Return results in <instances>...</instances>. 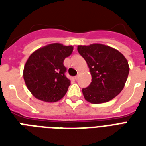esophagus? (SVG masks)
Masks as SVG:
<instances>
[{
  "label": "esophagus",
  "mask_w": 146,
  "mask_h": 146,
  "mask_svg": "<svg viewBox=\"0 0 146 146\" xmlns=\"http://www.w3.org/2000/svg\"><path fill=\"white\" fill-rule=\"evenodd\" d=\"M78 78H79V76H78V75L75 76V80H78Z\"/></svg>",
  "instance_id": "esophagus-1"
}]
</instances>
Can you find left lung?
Segmentation results:
<instances>
[{
	"instance_id": "obj_1",
	"label": "left lung",
	"mask_w": 146,
	"mask_h": 146,
	"mask_svg": "<svg viewBox=\"0 0 146 146\" xmlns=\"http://www.w3.org/2000/svg\"><path fill=\"white\" fill-rule=\"evenodd\" d=\"M77 51L85 59L92 75L90 85L82 89L85 100L98 104L119 95L124 88L130 70L123 54L101 44L78 45Z\"/></svg>"
}]
</instances>
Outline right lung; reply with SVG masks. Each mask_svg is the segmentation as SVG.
Masks as SVG:
<instances>
[{"label":"right lung","instance_id":"right-lung-1","mask_svg":"<svg viewBox=\"0 0 146 146\" xmlns=\"http://www.w3.org/2000/svg\"><path fill=\"white\" fill-rule=\"evenodd\" d=\"M73 47L54 43L33 52L24 66L23 78L27 88L36 98L55 102L63 98L70 85L65 76L63 62L72 54Z\"/></svg>","mask_w":146,"mask_h":146}]
</instances>
